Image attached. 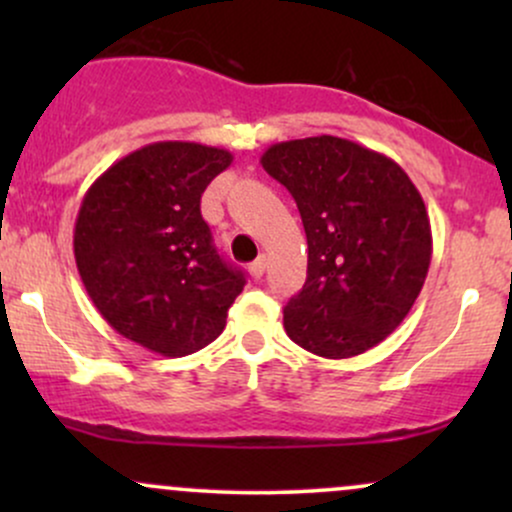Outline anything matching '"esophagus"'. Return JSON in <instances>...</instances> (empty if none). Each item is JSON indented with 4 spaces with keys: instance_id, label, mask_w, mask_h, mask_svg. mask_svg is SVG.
Returning <instances> with one entry per match:
<instances>
[{
    "instance_id": "34e87169",
    "label": "esophagus",
    "mask_w": 512,
    "mask_h": 512,
    "mask_svg": "<svg viewBox=\"0 0 512 512\" xmlns=\"http://www.w3.org/2000/svg\"><path fill=\"white\" fill-rule=\"evenodd\" d=\"M264 267H267V260H264V257H257V260L248 267V272H250L252 279H262Z\"/></svg>"
}]
</instances>
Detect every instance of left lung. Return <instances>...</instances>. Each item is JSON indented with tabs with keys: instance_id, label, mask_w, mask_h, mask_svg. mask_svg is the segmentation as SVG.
Here are the masks:
<instances>
[{
	"instance_id": "1",
	"label": "left lung",
	"mask_w": 512,
	"mask_h": 512,
	"mask_svg": "<svg viewBox=\"0 0 512 512\" xmlns=\"http://www.w3.org/2000/svg\"><path fill=\"white\" fill-rule=\"evenodd\" d=\"M301 211L308 279L284 308L286 334L310 354L351 358L402 325L433 255L424 199L392 158L349 139L272 144L260 158Z\"/></svg>"
}]
</instances>
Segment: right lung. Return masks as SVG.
<instances>
[{"instance_id": "1", "label": "right lung", "mask_w": 512, "mask_h": 512, "mask_svg": "<svg viewBox=\"0 0 512 512\" xmlns=\"http://www.w3.org/2000/svg\"><path fill=\"white\" fill-rule=\"evenodd\" d=\"M233 154L197 142H156L115 161L88 187L74 257L88 298L115 332L161 356L214 342L245 286L214 248L202 192Z\"/></svg>"}]
</instances>
